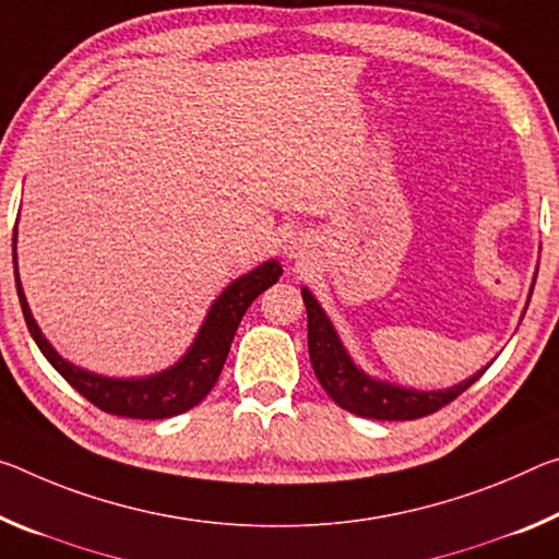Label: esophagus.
<instances>
[{
  "mask_svg": "<svg viewBox=\"0 0 559 559\" xmlns=\"http://www.w3.org/2000/svg\"><path fill=\"white\" fill-rule=\"evenodd\" d=\"M288 251H290V255H294V253L298 251V243H294V246H288Z\"/></svg>",
  "mask_w": 559,
  "mask_h": 559,
  "instance_id": "1",
  "label": "esophagus"
}]
</instances>
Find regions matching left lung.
Here are the masks:
<instances>
[{
  "instance_id": "8db88e82",
  "label": "left lung",
  "mask_w": 559,
  "mask_h": 559,
  "mask_svg": "<svg viewBox=\"0 0 559 559\" xmlns=\"http://www.w3.org/2000/svg\"><path fill=\"white\" fill-rule=\"evenodd\" d=\"M308 311V356H311L318 383L323 391L338 403L343 411L356 413L360 418L373 420H415L425 415L440 411L448 403H453L457 395H463L480 373L467 378L465 383L448 388V391H407L391 383L370 380L362 370L353 366V360L345 353L343 343L335 333V328L328 321L318 300L308 294V288L300 290Z\"/></svg>"
}]
</instances>
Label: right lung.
<instances>
[{"label":"right lung","mask_w":559,"mask_h":559,"mask_svg":"<svg viewBox=\"0 0 559 559\" xmlns=\"http://www.w3.org/2000/svg\"><path fill=\"white\" fill-rule=\"evenodd\" d=\"M12 246L14 281L16 294H20L22 313L34 343H37L39 350L44 353V358L59 370V376L64 378L76 393H82L86 401L94 403L99 411L139 420L171 418V415L191 411L193 405H199L203 397L211 393V388L216 385V380L221 376V368H224L228 350H231L236 328L241 323L248 306H251L265 288L273 286L283 273L276 261H269L248 273V276L234 281L231 286L216 298V304L211 306L197 341H193L189 353H186L174 368H168L164 373L152 378L117 380L88 373V370L72 366V362H67L47 343V338H44L39 331V325L34 323L20 283V273H16V228Z\"/></svg>","instance_id":"1"}]
</instances>
